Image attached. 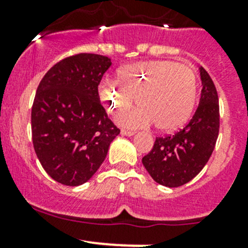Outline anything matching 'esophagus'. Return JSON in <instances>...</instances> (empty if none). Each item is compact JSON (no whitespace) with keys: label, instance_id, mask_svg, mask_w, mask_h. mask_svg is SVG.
Here are the masks:
<instances>
[{"label":"esophagus","instance_id":"esophagus-1","mask_svg":"<svg viewBox=\"0 0 248 248\" xmlns=\"http://www.w3.org/2000/svg\"><path fill=\"white\" fill-rule=\"evenodd\" d=\"M121 134L122 136H127V137H132L136 134L134 131H128V129H121Z\"/></svg>","mask_w":248,"mask_h":248}]
</instances>
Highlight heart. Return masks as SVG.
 <instances>
[{
    "label": "heart",
    "instance_id": "heart-1",
    "mask_svg": "<svg viewBox=\"0 0 248 248\" xmlns=\"http://www.w3.org/2000/svg\"><path fill=\"white\" fill-rule=\"evenodd\" d=\"M198 80L191 66L167 60L127 64L117 71V81L104 80L99 99L111 114L133 104L138 108L120 115L124 127L139 128L155 124L158 131L170 132L186 124L197 101Z\"/></svg>",
    "mask_w": 248,
    "mask_h": 248
}]
</instances>
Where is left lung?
<instances>
[{"instance_id":"8db88e82","label":"left lung","mask_w":248,"mask_h":248,"mask_svg":"<svg viewBox=\"0 0 248 248\" xmlns=\"http://www.w3.org/2000/svg\"><path fill=\"white\" fill-rule=\"evenodd\" d=\"M202 96L193 117L174 136L156 138L142 164L152 179L167 187H179L196 177L211 157L219 132L218 96L214 81L199 67Z\"/></svg>"}]
</instances>
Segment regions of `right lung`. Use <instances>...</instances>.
<instances>
[{"instance_id":"1","label":"right lung","mask_w":248,"mask_h":248,"mask_svg":"<svg viewBox=\"0 0 248 248\" xmlns=\"http://www.w3.org/2000/svg\"><path fill=\"white\" fill-rule=\"evenodd\" d=\"M110 66L109 57L82 52L57 62L39 82L31 112L32 141L44 170L60 184L89 181L120 134L98 94Z\"/></svg>"}]
</instances>
